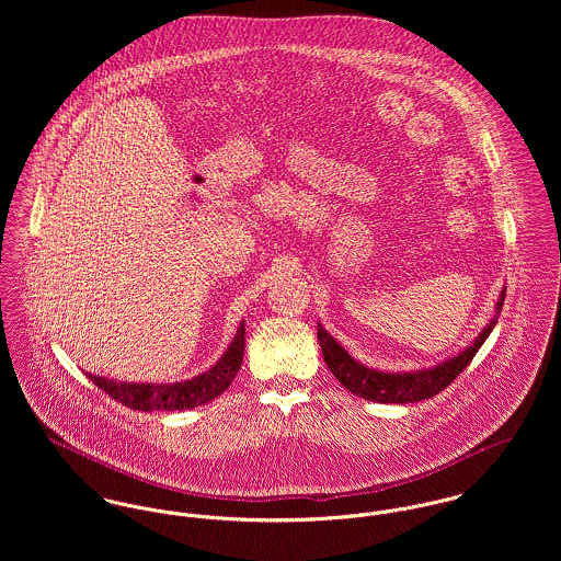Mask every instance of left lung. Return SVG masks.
<instances>
[{
    "instance_id": "1",
    "label": "left lung",
    "mask_w": 561,
    "mask_h": 561,
    "mask_svg": "<svg viewBox=\"0 0 561 561\" xmlns=\"http://www.w3.org/2000/svg\"><path fill=\"white\" fill-rule=\"evenodd\" d=\"M505 291H501V298L496 302V316L503 309ZM496 321H490L488 328L481 330L480 336L473 345H469L458 356L423 371L412 374H385L369 369L360 363H356L323 328L318 325V341L321 345L323 360L328 369L334 374V378L354 396H360L363 400L380 401V403H414V401L430 400L438 396L443 389H447L473 360L483 341L488 339L492 325Z\"/></svg>"
}]
</instances>
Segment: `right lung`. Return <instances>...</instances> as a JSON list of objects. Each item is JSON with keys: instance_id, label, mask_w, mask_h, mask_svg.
Listing matches in <instances>:
<instances>
[{"instance_id": "1", "label": "right lung", "mask_w": 561, "mask_h": 561, "mask_svg": "<svg viewBox=\"0 0 561 561\" xmlns=\"http://www.w3.org/2000/svg\"><path fill=\"white\" fill-rule=\"evenodd\" d=\"M243 321L238 328V334L225 356L205 374L176 382V385H129V382H114L107 378H99L92 374H85L101 391H105L112 400L121 401L127 408L134 410H187L196 408L201 403L216 400L220 393L229 389V385L236 380L243 358Z\"/></svg>"}]
</instances>
